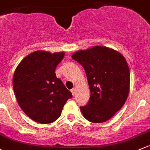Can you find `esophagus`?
<instances>
[{
	"label": "esophagus",
	"mask_w": 150,
	"mask_h": 150,
	"mask_svg": "<svg viewBox=\"0 0 150 150\" xmlns=\"http://www.w3.org/2000/svg\"><path fill=\"white\" fill-rule=\"evenodd\" d=\"M71 92H72V95L75 96V88H73V89L71 90Z\"/></svg>",
	"instance_id": "1"
}]
</instances>
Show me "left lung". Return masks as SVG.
<instances>
[{
	"label": "left lung",
	"mask_w": 150,
	"mask_h": 150,
	"mask_svg": "<svg viewBox=\"0 0 150 150\" xmlns=\"http://www.w3.org/2000/svg\"><path fill=\"white\" fill-rule=\"evenodd\" d=\"M86 71L91 97L80 106L83 116L93 123L105 122L121 109L128 97L130 72L119 52L95 46L72 55Z\"/></svg>",
	"instance_id": "8db88e82"
}]
</instances>
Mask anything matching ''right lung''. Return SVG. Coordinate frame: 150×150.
I'll use <instances>...</instances> for the list:
<instances>
[{
	"mask_svg": "<svg viewBox=\"0 0 150 150\" xmlns=\"http://www.w3.org/2000/svg\"><path fill=\"white\" fill-rule=\"evenodd\" d=\"M64 52L37 51L23 58L14 72L13 88L17 101L31 119L40 124L54 122L72 93L55 74Z\"/></svg>",
	"mask_w": 150,
	"mask_h": 150,
	"instance_id": "obj_1",
	"label": "right lung"
}]
</instances>
